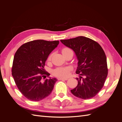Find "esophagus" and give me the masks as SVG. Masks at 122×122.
Masks as SVG:
<instances>
[{
	"label": "esophagus",
	"instance_id": "34e87169",
	"mask_svg": "<svg viewBox=\"0 0 122 122\" xmlns=\"http://www.w3.org/2000/svg\"><path fill=\"white\" fill-rule=\"evenodd\" d=\"M68 79V78H58V80H67Z\"/></svg>",
	"mask_w": 122,
	"mask_h": 122
}]
</instances>
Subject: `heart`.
Masks as SVG:
<instances>
[{"label":"heart","mask_w":122,"mask_h":122,"mask_svg":"<svg viewBox=\"0 0 122 122\" xmlns=\"http://www.w3.org/2000/svg\"><path fill=\"white\" fill-rule=\"evenodd\" d=\"M71 50L68 48H64L62 49L61 52L62 53H64L66 52H67L68 51ZM52 57V54H50L48 57V61H50ZM72 68L70 67H58L55 70H53V74L57 77L59 78H66L69 76L70 71H71Z\"/></svg>","instance_id":"heart-1"}]
</instances>
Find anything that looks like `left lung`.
I'll use <instances>...</instances> for the list:
<instances>
[{
	"instance_id": "obj_1",
	"label": "left lung",
	"mask_w": 122,
	"mask_h": 122,
	"mask_svg": "<svg viewBox=\"0 0 122 122\" xmlns=\"http://www.w3.org/2000/svg\"><path fill=\"white\" fill-rule=\"evenodd\" d=\"M61 42L74 51L78 61L76 73L80 78H77L78 84L71 93L80 99L93 98L104 86L108 74L104 50L97 42L83 36Z\"/></svg>"
}]
</instances>
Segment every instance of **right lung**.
<instances>
[{
    "label": "right lung",
    "mask_w": 122,
    "mask_h": 122,
    "mask_svg": "<svg viewBox=\"0 0 122 122\" xmlns=\"http://www.w3.org/2000/svg\"><path fill=\"white\" fill-rule=\"evenodd\" d=\"M58 44V41H32L21 46L15 54L12 74L18 89L29 100L40 101L52 92L57 79L49 77L44 67ZM46 75L50 78L43 81Z\"/></svg>",
    "instance_id": "1"
}]
</instances>
